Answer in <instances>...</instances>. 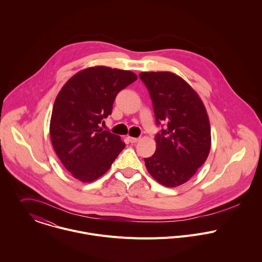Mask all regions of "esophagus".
I'll list each match as a JSON object with an SVG mask.
<instances>
[{
  "mask_svg": "<svg viewBox=\"0 0 262 262\" xmlns=\"http://www.w3.org/2000/svg\"><path fill=\"white\" fill-rule=\"evenodd\" d=\"M127 140L132 143V144H135V143H138L140 141L139 138H133V137H127Z\"/></svg>",
  "mask_w": 262,
  "mask_h": 262,
  "instance_id": "34e87169",
  "label": "esophagus"
}]
</instances>
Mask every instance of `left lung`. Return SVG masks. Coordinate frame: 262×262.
I'll use <instances>...</instances> for the list:
<instances>
[{"label": "left lung", "mask_w": 262, "mask_h": 262, "mask_svg": "<svg viewBox=\"0 0 262 262\" xmlns=\"http://www.w3.org/2000/svg\"><path fill=\"white\" fill-rule=\"evenodd\" d=\"M139 77L152 99L156 124L162 126L155 137L156 152L145 158L146 167L164 186L181 185L209 156L210 126L206 107L198 93L173 73L144 72Z\"/></svg>", "instance_id": "left-lung-1"}]
</instances>
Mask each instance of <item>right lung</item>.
I'll return each mask as SVG.
<instances>
[{
	"instance_id": "add662e5",
	"label": "right lung",
	"mask_w": 262,
	"mask_h": 262,
	"mask_svg": "<svg viewBox=\"0 0 262 262\" xmlns=\"http://www.w3.org/2000/svg\"><path fill=\"white\" fill-rule=\"evenodd\" d=\"M138 79L130 71L92 67L74 75L57 94L51 118L53 149L64 168L82 182L102 176L125 144L100 127L116 95Z\"/></svg>"
}]
</instances>
